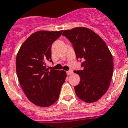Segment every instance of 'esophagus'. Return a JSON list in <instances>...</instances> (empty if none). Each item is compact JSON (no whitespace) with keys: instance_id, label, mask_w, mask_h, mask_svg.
Masks as SVG:
<instances>
[{"instance_id":"esophagus-1","label":"esophagus","mask_w":128,"mask_h":128,"mask_svg":"<svg viewBox=\"0 0 128 128\" xmlns=\"http://www.w3.org/2000/svg\"><path fill=\"white\" fill-rule=\"evenodd\" d=\"M72 73H73V72L72 71V70H68V71L66 72V74H67L68 75H72Z\"/></svg>"}]
</instances>
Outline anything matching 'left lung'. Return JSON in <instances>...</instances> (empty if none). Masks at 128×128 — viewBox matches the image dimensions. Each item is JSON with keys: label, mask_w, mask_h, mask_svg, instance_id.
Returning <instances> with one entry per match:
<instances>
[{"label": "left lung", "mask_w": 128, "mask_h": 128, "mask_svg": "<svg viewBox=\"0 0 128 128\" xmlns=\"http://www.w3.org/2000/svg\"><path fill=\"white\" fill-rule=\"evenodd\" d=\"M72 44L82 70L74 71L80 82L74 87L76 96L88 103L98 100L108 91L113 74V58L102 39L86 28H75L63 31ZM82 62H81V60Z\"/></svg>", "instance_id": "left-lung-1"}]
</instances>
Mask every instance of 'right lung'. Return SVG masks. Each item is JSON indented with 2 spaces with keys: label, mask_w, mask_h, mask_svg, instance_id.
I'll return each mask as SVG.
<instances>
[{
  "label": "right lung",
  "mask_w": 128,
  "mask_h": 128,
  "mask_svg": "<svg viewBox=\"0 0 128 128\" xmlns=\"http://www.w3.org/2000/svg\"><path fill=\"white\" fill-rule=\"evenodd\" d=\"M63 31H40L32 34L20 47L16 57V72L20 86L31 102L48 107L59 97L66 78L63 70H48V61L52 62L53 42Z\"/></svg>",
  "instance_id": "add662e5"
}]
</instances>
